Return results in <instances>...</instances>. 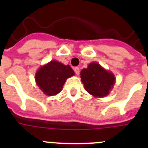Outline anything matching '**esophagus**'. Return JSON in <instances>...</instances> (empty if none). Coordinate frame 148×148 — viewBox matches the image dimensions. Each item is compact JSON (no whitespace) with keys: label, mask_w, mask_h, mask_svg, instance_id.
Masks as SVG:
<instances>
[{"label":"esophagus","mask_w":148,"mask_h":148,"mask_svg":"<svg viewBox=\"0 0 148 148\" xmlns=\"http://www.w3.org/2000/svg\"><path fill=\"white\" fill-rule=\"evenodd\" d=\"M74 71H75L76 75H78V74H79V72H80V70H79V68L78 67H75L74 68Z\"/></svg>","instance_id":"1"}]
</instances>
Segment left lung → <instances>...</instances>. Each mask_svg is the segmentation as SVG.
<instances>
[{"label": "left lung", "mask_w": 148, "mask_h": 148, "mask_svg": "<svg viewBox=\"0 0 148 148\" xmlns=\"http://www.w3.org/2000/svg\"><path fill=\"white\" fill-rule=\"evenodd\" d=\"M81 78L87 92L99 98L108 95L116 81L113 73L95 62L90 63L87 68L81 71Z\"/></svg>", "instance_id": "1"}]
</instances>
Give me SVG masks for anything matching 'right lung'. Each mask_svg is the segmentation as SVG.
Returning <instances> with one entry per match:
<instances>
[{
    "mask_svg": "<svg viewBox=\"0 0 148 148\" xmlns=\"http://www.w3.org/2000/svg\"><path fill=\"white\" fill-rule=\"evenodd\" d=\"M74 75L70 65L51 61L38 70L35 82L44 94L52 96L59 93L66 79Z\"/></svg>",
    "mask_w": 148,
    "mask_h": 148,
    "instance_id": "right-lung-1",
    "label": "right lung"
}]
</instances>
